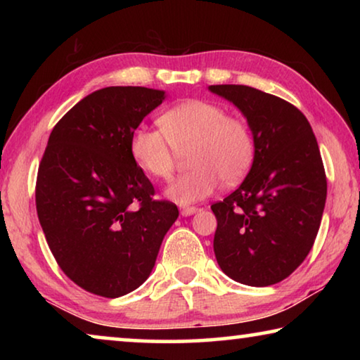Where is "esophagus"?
<instances>
[{
	"label": "esophagus",
	"mask_w": 360,
	"mask_h": 360,
	"mask_svg": "<svg viewBox=\"0 0 360 360\" xmlns=\"http://www.w3.org/2000/svg\"><path fill=\"white\" fill-rule=\"evenodd\" d=\"M198 211V208H195V206H182L181 208V214L182 216H192V214H195V212Z\"/></svg>",
	"instance_id": "esophagus-1"
}]
</instances>
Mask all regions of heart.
Returning <instances> with one entry per match:
<instances>
[{"mask_svg": "<svg viewBox=\"0 0 360 360\" xmlns=\"http://www.w3.org/2000/svg\"><path fill=\"white\" fill-rule=\"evenodd\" d=\"M160 127H138L130 136V154L143 172L155 179L172 176L178 152L187 154L191 172L165 188L179 205L200 202L221 184L236 182L251 168L255 138L246 120L230 117L216 103L187 100L160 115Z\"/></svg>", "mask_w": 360, "mask_h": 360, "instance_id": "heart-1", "label": "heart"}]
</instances>
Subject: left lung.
Masks as SVG:
<instances>
[{
  "mask_svg": "<svg viewBox=\"0 0 360 360\" xmlns=\"http://www.w3.org/2000/svg\"><path fill=\"white\" fill-rule=\"evenodd\" d=\"M240 109L255 138L241 186L211 206L214 254L225 275L254 288L276 284L307 259L318 235L327 181L311 125L298 109L248 85H210Z\"/></svg>",
  "mask_w": 360,
  "mask_h": 360,
  "instance_id": "obj_1",
  "label": "left lung"
}]
</instances>
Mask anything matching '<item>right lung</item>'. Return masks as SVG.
<instances>
[{"label": "right lung", "mask_w": 360, "mask_h": 360, "mask_svg": "<svg viewBox=\"0 0 360 360\" xmlns=\"http://www.w3.org/2000/svg\"><path fill=\"white\" fill-rule=\"evenodd\" d=\"M165 100L163 90L105 87L66 112L49 136L36 179L47 245L79 288L115 298L149 278L179 216L157 202L130 154V136Z\"/></svg>", "instance_id": "right-lung-1"}]
</instances>
